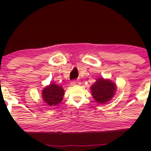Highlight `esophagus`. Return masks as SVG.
Wrapping results in <instances>:
<instances>
[{"label": "esophagus", "instance_id": "obj_1", "mask_svg": "<svg viewBox=\"0 0 151 151\" xmlns=\"http://www.w3.org/2000/svg\"><path fill=\"white\" fill-rule=\"evenodd\" d=\"M70 84H72V86L78 85V84H80V81H78V80H72V81H71Z\"/></svg>", "mask_w": 151, "mask_h": 151}]
</instances>
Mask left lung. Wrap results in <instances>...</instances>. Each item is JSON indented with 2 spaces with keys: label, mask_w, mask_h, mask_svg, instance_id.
<instances>
[{
  "label": "left lung",
  "mask_w": 151,
  "mask_h": 151,
  "mask_svg": "<svg viewBox=\"0 0 151 151\" xmlns=\"http://www.w3.org/2000/svg\"><path fill=\"white\" fill-rule=\"evenodd\" d=\"M91 90L93 99L98 103L105 104L114 96L116 85L110 80H105L101 78L98 79L91 86Z\"/></svg>",
  "instance_id": "1"
}]
</instances>
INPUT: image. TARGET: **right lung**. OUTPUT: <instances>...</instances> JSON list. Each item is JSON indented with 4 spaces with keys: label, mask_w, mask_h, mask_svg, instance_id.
Segmentation results:
<instances>
[{
    "label": "right lung",
    "mask_w": 151,
    "mask_h": 151,
    "mask_svg": "<svg viewBox=\"0 0 151 151\" xmlns=\"http://www.w3.org/2000/svg\"><path fill=\"white\" fill-rule=\"evenodd\" d=\"M64 90L62 86L55 84H51L46 86L42 91V99L46 104L50 106H56L63 99Z\"/></svg>",
    "instance_id": "add662e5"
}]
</instances>
